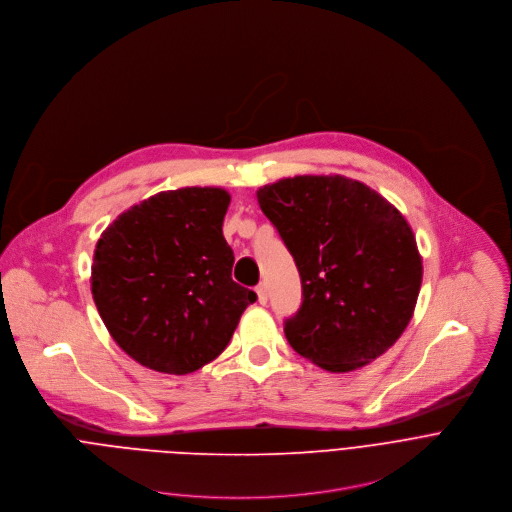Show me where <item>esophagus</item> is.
Wrapping results in <instances>:
<instances>
[{
  "mask_svg": "<svg viewBox=\"0 0 512 512\" xmlns=\"http://www.w3.org/2000/svg\"><path fill=\"white\" fill-rule=\"evenodd\" d=\"M256 294H258V302H260V304H266V302H268L266 284H258V286H256Z\"/></svg>",
  "mask_w": 512,
  "mask_h": 512,
  "instance_id": "34e87169",
  "label": "esophagus"
}]
</instances>
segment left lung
<instances>
[{
  "label": "left lung",
  "instance_id": "1",
  "mask_svg": "<svg viewBox=\"0 0 512 512\" xmlns=\"http://www.w3.org/2000/svg\"><path fill=\"white\" fill-rule=\"evenodd\" d=\"M256 197L302 282V306L284 327L290 347L333 373L393 347L424 274L412 226L393 203L345 175L286 177Z\"/></svg>",
  "mask_w": 512,
  "mask_h": 512
}]
</instances>
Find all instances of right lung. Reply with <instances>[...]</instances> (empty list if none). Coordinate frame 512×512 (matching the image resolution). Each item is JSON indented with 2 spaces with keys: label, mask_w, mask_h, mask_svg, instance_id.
Segmentation results:
<instances>
[{
  "label": "right lung",
  "mask_w": 512,
  "mask_h": 512,
  "mask_svg": "<svg viewBox=\"0 0 512 512\" xmlns=\"http://www.w3.org/2000/svg\"><path fill=\"white\" fill-rule=\"evenodd\" d=\"M222 187L155 193L100 234L90 290L117 345L147 369L185 375L230 343L256 292L232 280Z\"/></svg>",
  "instance_id": "add662e5"
}]
</instances>
